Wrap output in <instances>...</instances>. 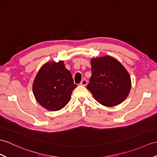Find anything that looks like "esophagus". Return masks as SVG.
Wrapping results in <instances>:
<instances>
[{
  "label": "esophagus",
  "mask_w": 157,
  "mask_h": 157,
  "mask_svg": "<svg viewBox=\"0 0 157 157\" xmlns=\"http://www.w3.org/2000/svg\"><path fill=\"white\" fill-rule=\"evenodd\" d=\"M87 84V81L86 79H83V80H82V82H81V83H80V85H82V86H86V85Z\"/></svg>",
  "instance_id": "1"
}]
</instances>
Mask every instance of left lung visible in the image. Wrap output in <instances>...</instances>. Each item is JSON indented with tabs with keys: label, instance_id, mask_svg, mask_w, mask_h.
Here are the masks:
<instances>
[{
	"label": "left lung",
	"instance_id": "8db88e82",
	"mask_svg": "<svg viewBox=\"0 0 157 157\" xmlns=\"http://www.w3.org/2000/svg\"><path fill=\"white\" fill-rule=\"evenodd\" d=\"M92 76L87 89L101 105L115 106L124 100L131 88V79L123 65L111 56L91 59Z\"/></svg>",
	"mask_w": 157,
	"mask_h": 157
}]
</instances>
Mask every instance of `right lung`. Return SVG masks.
I'll return each mask as SVG.
<instances>
[{
  "instance_id": "right-lung-1",
  "label": "right lung",
  "mask_w": 157,
  "mask_h": 157,
  "mask_svg": "<svg viewBox=\"0 0 157 157\" xmlns=\"http://www.w3.org/2000/svg\"><path fill=\"white\" fill-rule=\"evenodd\" d=\"M76 86L64 61H53L46 63L40 69L34 79L33 92L42 107L57 111L66 105Z\"/></svg>"
}]
</instances>
